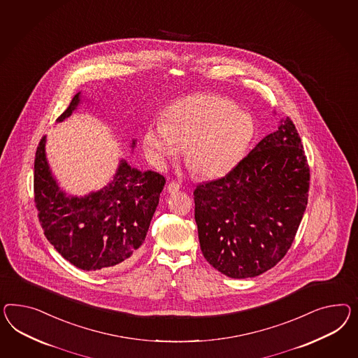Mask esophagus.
Here are the masks:
<instances>
[{"mask_svg": "<svg viewBox=\"0 0 358 358\" xmlns=\"http://www.w3.org/2000/svg\"><path fill=\"white\" fill-rule=\"evenodd\" d=\"M180 189H181V186H180V184H177V182H169L168 186H166L168 193L171 194L177 193Z\"/></svg>", "mask_w": 358, "mask_h": 358, "instance_id": "34e87169", "label": "esophagus"}]
</instances>
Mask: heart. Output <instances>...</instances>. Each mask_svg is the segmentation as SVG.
<instances>
[{"label": "heart", "mask_w": 358, "mask_h": 358, "mask_svg": "<svg viewBox=\"0 0 358 358\" xmlns=\"http://www.w3.org/2000/svg\"><path fill=\"white\" fill-rule=\"evenodd\" d=\"M255 136L252 117L224 97L194 95L166 112V122L147 127L143 145L157 163L176 159L186 147L185 160L193 173L220 178L243 159Z\"/></svg>", "instance_id": "obj_1"}]
</instances>
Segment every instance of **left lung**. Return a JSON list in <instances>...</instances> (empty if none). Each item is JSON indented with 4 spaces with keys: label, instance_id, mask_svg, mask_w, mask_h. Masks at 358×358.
<instances>
[{
    "label": "left lung",
    "instance_id": "obj_1",
    "mask_svg": "<svg viewBox=\"0 0 358 358\" xmlns=\"http://www.w3.org/2000/svg\"><path fill=\"white\" fill-rule=\"evenodd\" d=\"M310 168L289 117L222 178L196 185L201 250L233 279L254 278L289 250L309 196Z\"/></svg>",
    "mask_w": 358,
    "mask_h": 358
}]
</instances>
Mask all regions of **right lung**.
Masks as SVG:
<instances>
[{"instance_id":"1","label":"right lung","mask_w":358,"mask_h":358,"mask_svg":"<svg viewBox=\"0 0 358 358\" xmlns=\"http://www.w3.org/2000/svg\"><path fill=\"white\" fill-rule=\"evenodd\" d=\"M78 104L79 94L57 121L70 116ZM34 169V201L41 228L66 261L80 270L97 271L134 259L164 187L162 174L141 172L121 160L104 189L80 198L66 196L50 173L45 136L38 145Z\"/></svg>"}]
</instances>
